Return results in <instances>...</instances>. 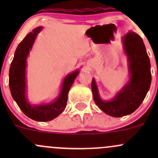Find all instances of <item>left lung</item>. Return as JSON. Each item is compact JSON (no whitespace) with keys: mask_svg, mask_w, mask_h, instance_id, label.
<instances>
[{"mask_svg":"<svg viewBox=\"0 0 158 158\" xmlns=\"http://www.w3.org/2000/svg\"><path fill=\"white\" fill-rule=\"evenodd\" d=\"M129 61L131 79L115 98L103 102L98 95L95 79L92 81L94 101L100 109L113 117L131 114L142 103L151 82V63L143 40L134 32H129L123 40Z\"/></svg>","mask_w":158,"mask_h":158,"instance_id":"8db88e82","label":"left lung"}]
</instances>
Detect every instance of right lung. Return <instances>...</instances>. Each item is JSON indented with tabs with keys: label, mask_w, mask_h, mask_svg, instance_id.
I'll use <instances>...</instances> for the list:
<instances>
[{
	"label": "right lung",
	"mask_w": 158,
	"mask_h": 158,
	"mask_svg": "<svg viewBox=\"0 0 158 158\" xmlns=\"http://www.w3.org/2000/svg\"><path fill=\"white\" fill-rule=\"evenodd\" d=\"M41 29V27L34 29L28 33L24 39L19 44L10 64L9 71V86L13 98L27 117L38 122H48L56 118L64 111L67 102L69 89L78 76L79 71L74 72L66 76L63 83L61 93L54 102L37 106H32L27 102L25 97L26 60L36 34L40 31Z\"/></svg>",
	"instance_id": "right-lung-1"
}]
</instances>
